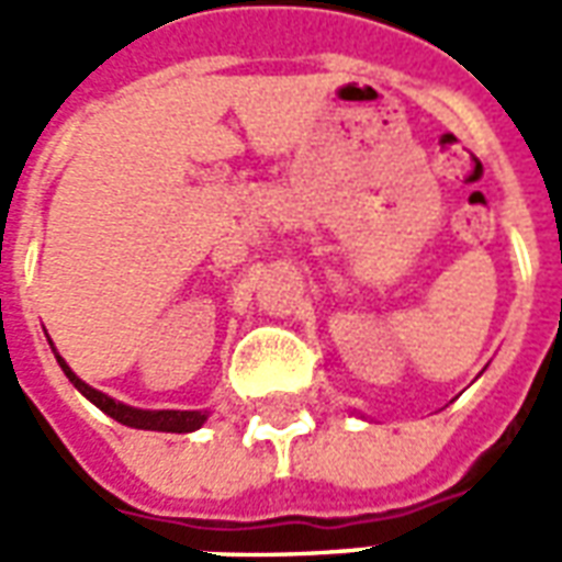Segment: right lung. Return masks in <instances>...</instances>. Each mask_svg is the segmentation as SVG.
Masks as SVG:
<instances>
[{
	"instance_id": "obj_1",
	"label": "right lung",
	"mask_w": 562,
	"mask_h": 562,
	"mask_svg": "<svg viewBox=\"0 0 562 562\" xmlns=\"http://www.w3.org/2000/svg\"><path fill=\"white\" fill-rule=\"evenodd\" d=\"M56 361H59V367L66 370V376L71 379V385L87 397V401H92L102 413H108L111 418H116L120 424H126V427H138V430H161V434H189V430H198L201 424H204V418H207V413H177V409H161V413H147V409H135V406H126V403H116L111 401L108 394H102V391L90 389L87 382H80L75 373H71V367L56 355Z\"/></svg>"
}]
</instances>
